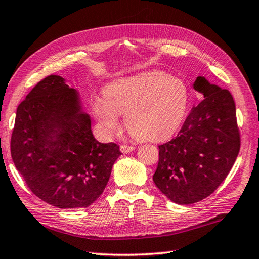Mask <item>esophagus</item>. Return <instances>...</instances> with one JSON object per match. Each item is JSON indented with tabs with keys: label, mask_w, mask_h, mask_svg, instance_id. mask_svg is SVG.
<instances>
[{
	"label": "esophagus",
	"mask_w": 259,
	"mask_h": 259,
	"mask_svg": "<svg viewBox=\"0 0 259 259\" xmlns=\"http://www.w3.org/2000/svg\"><path fill=\"white\" fill-rule=\"evenodd\" d=\"M135 150V146H129V145H121L120 146V151L122 153H129L133 152Z\"/></svg>",
	"instance_id": "esophagus-1"
}]
</instances>
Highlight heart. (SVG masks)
Returning a JSON list of instances; mask_svg holds the SVG:
<instances>
[{"instance_id": "b5f03b06", "label": "heart", "mask_w": 259, "mask_h": 259, "mask_svg": "<svg viewBox=\"0 0 259 259\" xmlns=\"http://www.w3.org/2000/svg\"><path fill=\"white\" fill-rule=\"evenodd\" d=\"M104 98L95 97L91 103L103 133H116L122 114L126 128L142 140L172 135L182 124L190 102L185 83L162 72L117 78L105 87Z\"/></svg>"}]
</instances>
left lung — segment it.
Returning <instances> with one entry per match:
<instances>
[{
  "label": "left lung",
  "mask_w": 259,
  "mask_h": 259,
  "mask_svg": "<svg viewBox=\"0 0 259 259\" xmlns=\"http://www.w3.org/2000/svg\"><path fill=\"white\" fill-rule=\"evenodd\" d=\"M203 99L191 109L181 131L159 146L153 181L170 201L192 204L224 182L240 151L233 97L204 76L193 83Z\"/></svg>",
  "instance_id": "8db88e82"
}]
</instances>
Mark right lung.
<instances>
[{
    "mask_svg": "<svg viewBox=\"0 0 259 259\" xmlns=\"http://www.w3.org/2000/svg\"><path fill=\"white\" fill-rule=\"evenodd\" d=\"M121 154L116 144L94 137L80 95L61 76L38 82L17 108L12 160L29 190L54 207L94 203Z\"/></svg>",
    "mask_w": 259,
    "mask_h": 259,
    "instance_id": "obj_1",
    "label": "right lung"
}]
</instances>
